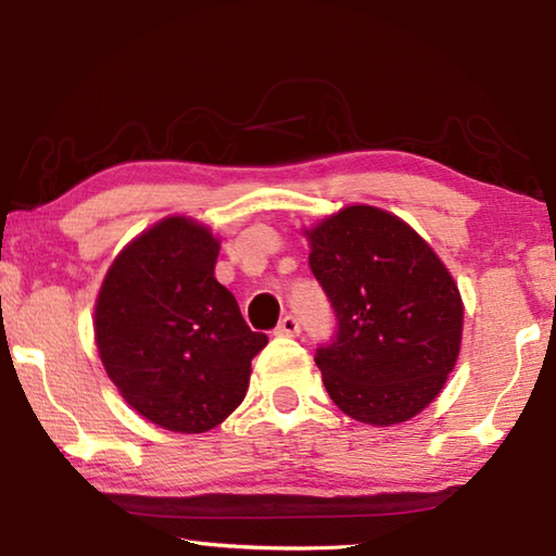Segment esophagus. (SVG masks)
Here are the masks:
<instances>
[{
  "mask_svg": "<svg viewBox=\"0 0 556 556\" xmlns=\"http://www.w3.org/2000/svg\"><path fill=\"white\" fill-rule=\"evenodd\" d=\"M275 333L277 336H299L301 333V321H299L296 316L289 314V316L281 318L279 326L275 328Z\"/></svg>",
  "mask_w": 556,
  "mask_h": 556,
  "instance_id": "1",
  "label": "esophagus"
}]
</instances>
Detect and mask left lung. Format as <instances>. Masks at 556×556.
Returning a JSON list of instances; mask_svg holds the SVG:
<instances>
[{"instance_id":"8db88e82","label":"left lung","mask_w":556,"mask_h":556,"mask_svg":"<svg viewBox=\"0 0 556 556\" xmlns=\"http://www.w3.org/2000/svg\"><path fill=\"white\" fill-rule=\"evenodd\" d=\"M314 277L336 314L314 361L328 397L372 427L412 419L454 370L464 301L437 252L407 223L348 205L306 230Z\"/></svg>"}]
</instances>
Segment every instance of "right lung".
Returning <instances> with one entry per match:
<instances>
[{
  "instance_id": "obj_1",
  "label": "right lung",
  "mask_w": 556,
  "mask_h": 556,
  "mask_svg": "<svg viewBox=\"0 0 556 556\" xmlns=\"http://www.w3.org/2000/svg\"><path fill=\"white\" fill-rule=\"evenodd\" d=\"M220 242L184 215L159 220L108 269L96 304L100 361L144 419L181 434L218 427L244 400L267 336L215 279Z\"/></svg>"
}]
</instances>
